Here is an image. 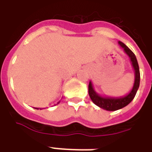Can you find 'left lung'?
Masks as SVG:
<instances>
[{"instance_id":"8db88e82","label":"left lung","mask_w":152,"mask_h":152,"mask_svg":"<svg viewBox=\"0 0 152 152\" xmlns=\"http://www.w3.org/2000/svg\"><path fill=\"white\" fill-rule=\"evenodd\" d=\"M118 44L124 50V52L128 55V57H129L130 61L132 63V68L134 69L135 80L132 90L130 91V92L128 95H125V96H121V97H106V96H102V95H99L95 91L94 88H93L91 81H90L89 85H88V93H89V96H90L91 99L92 100L93 102L96 106L108 111L118 110H120V109L129 105L132 101V99H134L135 95L137 94V90H138L140 86V69L137 57L133 53V52L123 42L119 41Z\"/></svg>"}]
</instances>
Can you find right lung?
<instances>
[{
    "mask_svg": "<svg viewBox=\"0 0 152 152\" xmlns=\"http://www.w3.org/2000/svg\"><path fill=\"white\" fill-rule=\"evenodd\" d=\"M58 103H60V101L58 102H57V104H58ZM35 109H37V110H39V108H35ZM41 110H42V109H41Z\"/></svg>",
    "mask_w": 152,
    "mask_h": 152,
    "instance_id": "1",
    "label": "right lung"
}]
</instances>
